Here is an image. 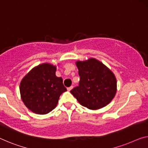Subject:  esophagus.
Returning a JSON list of instances; mask_svg holds the SVG:
<instances>
[{
  "label": "esophagus",
  "mask_w": 148,
  "mask_h": 148,
  "mask_svg": "<svg viewBox=\"0 0 148 148\" xmlns=\"http://www.w3.org/2000/svg\"><path fill=\"white\" fill-rule=\"evenodd\" d=\"M73 86H71V87H67V90H68V91H70V90H71L72 88H73Z\"/></svg>",
  "instance_id": "esophagus-1"
}]
</instances>
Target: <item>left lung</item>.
Returning a JSON list of instances; mask_svg holds the SVG:
<instances>
[{
	"label": "left lung",
	"instance_id": "1",
	"mask_svg": "<svg viewBox=\"0 0 148 148\" xmlns=\"http://www.w3.org/2000/svg\"><path fill=\"white\" fill-rule=\"evenodd\" d=\"M80 81L71 93L82 106L91 110L110 103L116 92V79L112 72L95 59L77 61Z\"/></svg>",
	"mask_w": 148,
	"mask_h": 148
}]
</instances>
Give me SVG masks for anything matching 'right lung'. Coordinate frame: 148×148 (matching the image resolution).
<instances>
[{
  "mask_svg": "<svg viewBox=\"0 0 148 148\" xmlns=\"http://www.w3.org/2000/svg\"><path fill=\"white\" fill-rule=\"evenodd\" d=\"M56 67L48 63L38 65L22 79L20 85L22 100L33 112L45 114L56 108L60 95L67 90Z\"/></svg>",
  "mask_w": 148,
  "mask_h": 148,
  "instance_id": "1",
  "label": "right lung"
}]
</instances>
